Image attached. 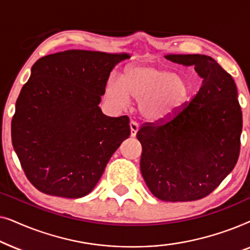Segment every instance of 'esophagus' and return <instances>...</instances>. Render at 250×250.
Listing matches in <instances>:
<instances>
[{
    "label": "esophagus",
    "instance_id": "1",
    "mask_svg": "<svg viewBox=\"0 0 250 250\" xmlns=\"http://www.w3.org/2000/svg\"><path fill=\"white\" fill-rule=\"evenodd\" d=\"M129 127H131V136L132 138H134L136 133L139 131V124L134 121H131L129 122Z\"/></svg>",
    "mask_w": 250,
    "mask_h": 250
}]
</instances>
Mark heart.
<instances>
[{
  "mask_svg": "<svg viewBox=\"0 0 250 250\" xmlns=\"http://www.w3.org/2000/svg\"><path fill=\"white\" fill-rule=\"evenodd\" d=\"M192 84L184 75L152 63L133 64L126 69L124 81L111 76L105 95L118 108L127 107L131 97L139 101L146 118L163 121L175 116L190 100Z\"/></svg>",
  "mask_w": 250,
  "mask_h": 250,
  "instance_id": "heart-1",
  "label": "heart"
}]
</instances>
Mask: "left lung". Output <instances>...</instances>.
<instances>
[{
  "label": "left lung",
  "mask_w": 250,
  "mask_h": 250,
  "mask_svg": "<svg viewBox=\"0 0 250 250\" xmlns=\"http://www.w3.org/2000/svg\"><path fill=\"white\" fill-rule=\"evenodd\" d=\"M193 66L203 84L189 104L168 121L146 123L136 133L140 167L153 196L164 201L206 197L234 168L240 152L242 112L233 78L211 57L168 54Z\"/></svg>",
  "instance_id": "8db88e82"
}]
</instances>
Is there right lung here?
<instances>
[{
  "label": "right lung",
  "instance_id": "1",
  "mask_svg": "<svg viewBox=\"0 0 250 250\" xmlns=\"http://www.w3.org/2000/svg\"><path fill=\"white\" fill-rule=\"evenodd\" d=\"M127 53L68 50L41 58L16 102L13 149L41 192L82 198L131 134L127 116L108 117L99 104L109 75Z\"/></svg>",
  "mask_w": 250,
  "mask_h": 250
}]
</instances>
